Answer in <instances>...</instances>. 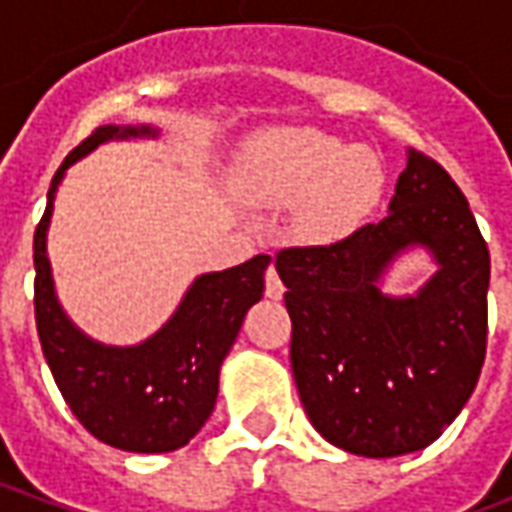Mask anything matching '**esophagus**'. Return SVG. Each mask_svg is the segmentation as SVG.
Here are the masks:
<instances>
[{
	"label": "esophagus",
	"mask_w": 512,
	"mask_h": 512,
	"mask_svg": "<svg viewBox=\"0 0 512 512\" xmlns=\"http://www.w3.org/2000/svg\"><path fill=\"white\" fill-rule=\"evenodd\" d=\"M282 293H285V285H282V279H279L277 268L268 266V271H266V296H268V299H282Z\"/></svg>",
	"instance_id": "34e87169"
}]
</instances>
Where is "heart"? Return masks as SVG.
<instances>
[{
	"mask_svg": "<svg viewBox=\"0 0 512 512\" xmlns=\"http://www.w3.org/2000/svg\"><path fill=\"white\" fill-rule=\"evenodd\" d=\"M381 167L365 147H345L315 128H282L249 147L246 191L268 205L296 208L307 241H340L365 222L381 197Z\"/></svg>",
	"mask_w": 512,
	"mask_h": 512,
	"instance_id": "heart-1",
	"label": "heart"
}]
</instances>
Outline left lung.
I'll list each match as a JSON object with an SVG mask.
<instances>
[{
  "label": "left lung",
  "instance_id": "obj_1",
  "mask_svg": "<svg viewBox=\"0 0 512 512\" xmlns=\"http://www.w3.org/2000/svg\"><path fill=\"white\" fill-rule=\"evenodd\" d=\"M440 271L417 297L377 279L408 245ZM290 312V367L307 417L334 447L395 458L428 447L461 414L488 343L491 255L469 202L439 161L408 150L389 213L329 246L274 257Z\"/></svg>",
  "mask_w": 512,
  "mask_h": 512
}]
</instances>
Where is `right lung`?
<instances>
[{
  "label": "right lung",
  "instance_id": "right-lung-1",
  "mask_svg": "<svg viewBox=\"0 0 512 512\" xmlns=\"http://www.w3.org/2000/svg\"><path fill=\"white\" fill-rule=\"evenodd\" d=\"M156 134L150 128H95L73 147L51 180L46 213L35 230V323L43 356L73 417L95 439L126 452H172L189 444L211 417L219 367L241 332L246 310L263 299L268 255L194 279L178 312L134 348L93 343L73 326L54 296L46 257L54 191L62 172L98 142Z\"/></svg>",
  "mask_w": 512,
  "mask_h": 512
}]
</instances>
